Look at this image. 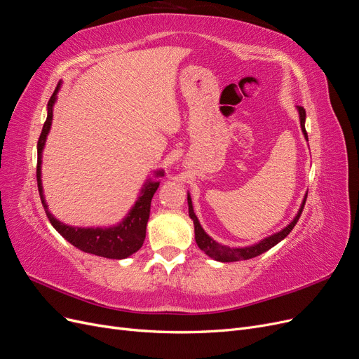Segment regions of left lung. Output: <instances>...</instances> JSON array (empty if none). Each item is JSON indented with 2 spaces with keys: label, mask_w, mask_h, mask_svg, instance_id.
<instances>
[{
  "label": "left lung",
  "mask_w": 359,
  "mask_h": 359,
  "mask_svg": "<svg viewBox=\"0 0 359 359\" xmlns=\"http://www.w3.org/2000/svg\"><path fill=\"white\" fill-rule=\"evenodd\" d=\"M298 109V114H299V123H301V130L304 133V137H306V140H309V136H307V132H306V109L301 106H297ZM306 201H307V194L304 196V201L299 206L298 210V214L295 215V219H293L285 229H281L273 235H269L266 238H264L262 241H259L253 245H248V247H227V245H223V244H219L217 241H214L212 238L206 233L202 226L198 220L196 214H194L193 211V203H191V198L190 194H187V202H189V215L190 219L193 220V224H194V240H196V244L198 247L202 250V252H205V255H208L210 257L219 260V262H236V260H247V259H252V257H256L259 255H262L265 252H268L269 248H273L274 245H277L281 240H285V238L290 233V231L295 227L298 219L301 217V212L304 210V205H306Z\"/></svg>",
  "instance_id": "obj_1"
}]
</instances>
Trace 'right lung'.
Returning <instances> with one entry per match:
<instances>
[{"label":"right lung","instance_id":"obj_1","mask_svg":"<svg viewBox=\"0 0 359 359\" xmlns=\"http://www.w3.org/2000/svg\"><path fill=\"white\" fill-rule=\"evenodd\" d=\"M61 88V82L57 85L55 91L48 102V118L41 128V135L37 142V187L40 193V199L43 208L48 215L50 224L55 227L58 233L67 240L76 248L82 250L85 253H91L95 256H102L107 259H126L136 253L142 247L147 233V223L149 219L151 199H153L156 190L160 186V181L147 180L142 190L139 193V198L132 206V210L124 217L123 222H119L111 227H78L64 224L48 210V203L45 201L41 186V153L46 144V137L52 126L53 116V104L57 102V94ZM165 172L156 170L154 177H163Z\"/></svg>","mask_w":359,"mask_h":359}]
</instances>
